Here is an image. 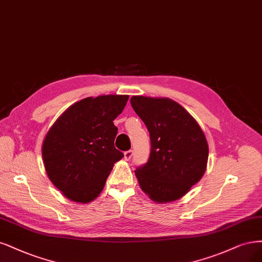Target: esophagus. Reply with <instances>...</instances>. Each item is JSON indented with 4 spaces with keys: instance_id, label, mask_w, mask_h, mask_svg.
Segmentation results:
<instances>
[{
    "instance_id": "1",
    "label": "esophagus",
    "mask_w": 262,
    "mask_h": 262,
    "mask_svg": "<svg viewBox=\"0 0 262 262\" xmlns=\"http://www.w3.org/2000/svg\"><path fill=\"white\" fill-rule=\"evenodd\" d=\"M132 156H133V150H131V149L123 152V158H124L125 160H130Z\"/></svg>"
}]
</instances>
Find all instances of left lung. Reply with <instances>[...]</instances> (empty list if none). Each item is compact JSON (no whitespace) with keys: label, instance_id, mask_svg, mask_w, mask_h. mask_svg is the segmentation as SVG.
<instances>
[{"label":"left lung","instance_id":"left-lung-1","mask_svg":"<svg viewBox=\"0 0 262 262\" xmlns=\"http://www.w3.org/2000/svg\"><path fill=\"white\" fill-rule=\"evenodd\" d=\"M130 102L151 142L148 161L134 171L140 187L157 204L178 201L205 173L209 152L205 133L171 98L135 95Z\"/></svg>","mask_w":262,"mask_h":262}]
</instances>
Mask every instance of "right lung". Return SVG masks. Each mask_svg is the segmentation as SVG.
Masks as SVG:
<instances>
[{"mask_svg": "<svg viewBox=\"0 0 262 262\" xmlns=\"http://www.w3.org/2000/svg\"><path fill=\"white\" fill-rule=\"evenodd\" d=\"M128 98L129 95L117 94L85 97L69 106L45 134V171L69 201H94L114 165L123 157L114 145L118 129L113 121Z\"/></svg>", "mask_w": 262, "mask_h": 262, "instance_id": "right-lung-1", "label": "right lung"}]
</instances>
